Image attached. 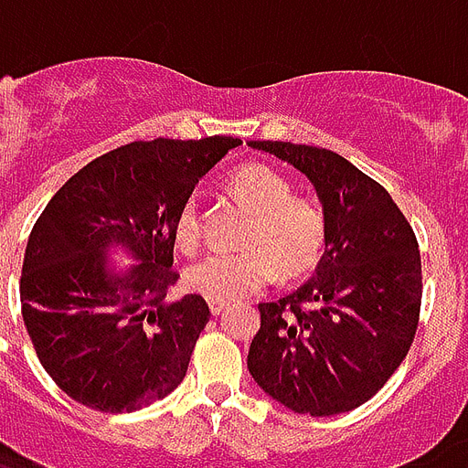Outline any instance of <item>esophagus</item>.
Returning a JSON list of instances; mask_svg holds the SVG:
<instances>
[{
  "mask_svg": "<svg viewBox=\"0 0 468 468\" xmlns=\"http://www.w3.org/2000/svg\"><path fill=\"white\" fill-rule=\"evenodd\" d=\"M207 307H210V313L213 314H220L228 307V303H223V300H207Z\"/></svg>",
  "mask_w": 468,
  "mask_h": 468,
  "instance_id": "esophagus-1",
  "label": "esophagus"
}]
</instances>
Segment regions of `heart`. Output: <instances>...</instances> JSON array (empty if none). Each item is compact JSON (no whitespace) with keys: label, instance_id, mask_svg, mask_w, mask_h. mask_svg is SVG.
<instances>
[{"label":"heart","instance_id":"1","mask_svg":"<svg viewBox=\"0 0 468 468\" xmlns=\"http://www.w3.org/2000/svg\"><path fill=\"white\" fill-rule=\"evenodd\" d=\"M233 190L255 210L245 233L248 248L213 250L186 268V285L207 300L233 303L282 275H300L317 262L324 245V216L314 200L292 196V186L268 165H245ZM176 240L193 250L200 240L198 198L190 196L176 216Z\"/></svg>","mask_w":468,"mask_h":468}]
</instances>
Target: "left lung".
<instances>
[{
    "mask_svg": "<svg viewBox=\"0 0 468 468\" xmlns=\"http://www.w3.org/2000/svg\"><path fill=\"white\" fill-rule=\"evenodd\" d=\"M307 176L322 203L324 252L314 275L261 303L248 369L262 392L310 417L372 399L407 357L421 304V261L392 196L327 148L250 141Z\"/></svg>",
    "mask_w": 468,
    "mask_h": 468,
    "instance_id": "1",
    "label": "left lung"
}]
</instances>
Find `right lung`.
<instances>
[{
  "label": "right lung",
  "mask_w": 468,
  "mask_h": 468,
  "mask_svg": "<svg viewBox=\"0 0 468 468\" xmlns=\"http://www.w3.org/2000/svg\"><path fill=\"white\" fill-rule=\"evenodd\" d=\"M240 138H154L121 146L71 176L27 243L22 314L54 382L91 410L136 411L183 382L210 310L168 300L176 216ZM126 251L136 263L108 258Z\"/></svg>",
  "instance_id": "right-lung-1"
}]
</instances>
